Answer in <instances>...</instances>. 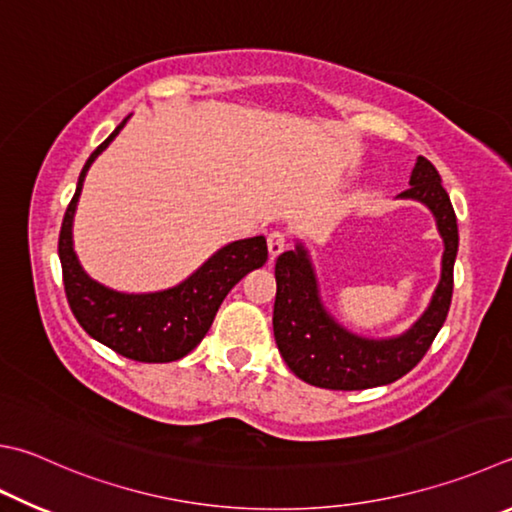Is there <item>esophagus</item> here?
I'll return each mask as SVG.
<instances>
[{"label": "esophagus", "instance_id": "1", "mask_svg": "<svg viewBox=\"0 0 512 512\" xmlns=\"http://www.w3.org/2000/svg\"><path fill=\"white\" fill-rule=\"evenodd\" d=\"M288 246V237L286 232L282 230H273L271 235H268V253H271V257H277L280 253H284Z\"/></svg>", "mask_w": 512, "mask_h": 512}]
</instances>
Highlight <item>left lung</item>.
<instances>
[{
	"label": "left lung",
	"instance_id": "left-lung-1",
	"mask_svg": "<svg viewBox=\"0 0 512 512\" xmlns=\"http://www.w3.org/2000/svg\"><path fill=\"white\" fill-rule=\"evenodd\" d=\"M403 199H416L434 212L443 237V271L430 306L414 327L392 340L353 336L324 311L306 250H286L275 262L273 331L288 369L304 383L322 389H369L403 378L423 360L448 318L459 248L457 215L436 167L418 156Z\"/></svg>",
	"mask_w": 512,
	"mask_h": 512
}]
</instances>
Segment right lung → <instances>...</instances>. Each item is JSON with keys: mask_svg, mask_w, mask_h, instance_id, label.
I'll return each instance as SVG.
<instances>
[{"mask_svg": "<svg viewBox=\"0 0 512 512\" xmlns=\"http://www.w3.org/2000/svg\"><path fill=\"white\" fill-rule=\"evenodd\" d=\"M125 123L127 118L89 156L80 172L76 194L64 212L58 239L64 293L80 327L94 340L129 360L172 362L188 356L199 345L230 288L253 268L266 264L268 246L262 235L232 241L188 280L159 293H118L91 280L73 253V212L89 165L114 141Z\"/></svg>", "mask_w": 512, "mask_h": 512, "instance_id": "1", "label": "right lung"}]
</instances>
